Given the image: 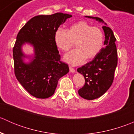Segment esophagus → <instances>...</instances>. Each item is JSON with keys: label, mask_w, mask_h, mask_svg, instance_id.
I'll return each instance as SVG.
<instances>
[{"label": "esophagus", "mask_w": 134, "mask_h": 134, "mask_svg": "<svg viewBox=\"0 0 134 134\" xmlns=\"http://www.w3.org/2000/svg\"><path fill=\"white\" fill-rule=\"evenodd\" d=\"M69 70H70V71H71V72H72V73L75 72V70L74 69L72 68V67H69Z\"/></svg>", "instance_id": "obj_1"}]
</instances>
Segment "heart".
I'll return each mask as SVG.
<instances>
[{"label":"heart","instance_id":"1","mask_svg":"<svg viewBox=\"0 0 134 134\" xmlns=\"http://www.w3.org/2000/svg\"><path fill=\"white\" fill-rule=\"evenodd\" d=\"M54 42L57 47L67 51L74 46L76 48L66 54L65 61L73 65L83 63L86 58L92 59L100 52L104 44V34L97 26H92L86 21L72 24L65 30L58 28L54 33Z\"/></svg>","mask_w":134,"mask_h":134}]
</instances>
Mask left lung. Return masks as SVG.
<instances>
[{
	"mask_svg": "<svg viewBox=\"0 0 134 134\" xmlns=\"http://www.w3.org/2000/svg\"><path fill=\"white\" fill-rule=\"evenodd\" d=\"M98 22L104 23L102 26L104 32L105 47L92 61L80 67L77 71L83 75L84 86L78 90V94L87 100H94L103 95L111 86L114 73L117 65V51L116 38L112 30L100 18L86 16Z\"/></svg>",
	"mask_w": 134,
	"mask_h": 134,
	"instance_id": "8db88e82",
	"label": "left lung"
}]
</instances>
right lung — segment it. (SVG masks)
<instances>
[{"label":"right lung","mask_w":134,"mask_h":134,"mask_svg":"<svg viewBox=\"0 0 134 134\" xmlns=\"http://www.w3.org/2000/svg\"><path fill=\"white\" fill-rule=\"evenodd\" d=\"M71 15L56 13L37 15L20 30L13 48L15 75L17 80L31 95L47 98L53 95L59 79L69 71L68 65L60 61L54 42V33ZM25 43L32 45L35 54L31 62H24L22 51Z\"/></svg>","instance_id":"right-lung-1"}]
</instances>
